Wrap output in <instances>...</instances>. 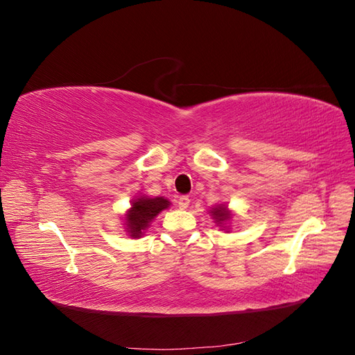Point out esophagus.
<instances>
[{
  "label": "esophagus",
  "instance_id": "1",
  "mask_svg": "<svg viewBox=\"0 0 355 355\" xmlns=\"http://www.w3.org/2000/svg\"><path fill=\"white\" fill-rule=\"evenodd\" d=\"M178 204L180 209H187L189 206V197L188 196H180L178 200Z\"/></svg>",
  "mask_w": 355,
  "mask_h": 355
}]
</instances>
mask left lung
<instances>
[{
    "label": "left lung",
    "instance_id": "left-lung-1",
    "mask_svg": "<svg viewBox=\"0 0 355 355\" xmlns=\"http://www.w3.org/2000/svg\"><path fill=\"white\" fill-rule=\"evenodd\" d=\"M211 214H213V218L216 219V223H223L225 220H228L231 218V213L227 210V207L225 206H219L216 209H213Z\"/></svg>",
    "mask_w": 355,
    "mask_h": 355
}]
</instances>
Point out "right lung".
I'll list each match as a JSON object with an SVG mask.
<instances>
[{
  "mask_svg": "<svg viewBox=\"0 0 355 355\" xmlns=\"http://www.w3.org/2000/svg\"><path fill=\"white\" fill-rule=\"evenodd\" d=\"M170 206V202L163 198H137L133 201L130 211L127 213V230L130 232L133 239H139L144 234V231L149 227V223L157 214Z\"/></svg>",
  "mask_w": 355,
  "mask_h": 355,
  "instance_id": "obj_1",
  "label": "right lung"
}]
</instances>
